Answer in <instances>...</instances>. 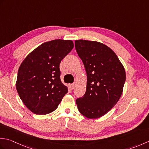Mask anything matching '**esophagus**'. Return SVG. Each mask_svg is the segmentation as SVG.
Masks as SVG:
<instances>
[{
	"label": "esophagus",
	"mask_w": 149,
	"mask_h": 149,
	"mask_svg": "<svg viewBox=\"0 0 149 149\" xmlns=\"http://www.w3.org/2000/svg\"><path fill=\"white\" fill-rule=\"evenodd\" d=\"M74 86H75V85H74V84H71L70 85V88L72 90H73L74 88Z\"/></svg>",
	"instance_id": "1"
}]
</instances>
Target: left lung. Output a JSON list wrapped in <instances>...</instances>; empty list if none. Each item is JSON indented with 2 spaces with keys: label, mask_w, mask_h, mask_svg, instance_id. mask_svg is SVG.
<instances>
[{
  "label": "left lung",
  "mask_w": 149,
  "mask_h": 149,
  "mask_svg": "<svg viewBox=\"0 0 149 149\" xmlns=\"http://www.w3.org/2000/svg\"><path fill=\"white\" fill-rule=\"evenodd\" d=\"M75 50L87 74L86 93L76 100L85 117L105 115L119 100L125 81V71L116 54L104 44L93 41H75Z\"/></svg>",
  "instance_id": "obj_1"
}]
</instances>
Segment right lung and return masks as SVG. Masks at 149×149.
<instances>
[{
  "label": "right lung",
  "mask_w": 149,
  "mask_h": 149,
  "mask_svg": "<svg viewBox=\"0 0 149 149\" xmlns=\"http://www.w3.org/2000/svg\"><path fill=\"white\" fill-rule=\"evenodd\" d=\"M73 47L72 40L49 41L33 50L21 63L16 87L31 111L40 115L54 111L68 92L60 79L59 64Z\"/></svg>",
  "instance_id": "1"
}]
</instances>
